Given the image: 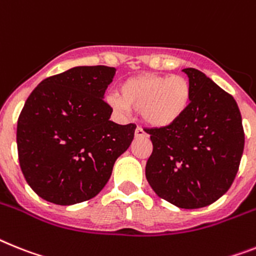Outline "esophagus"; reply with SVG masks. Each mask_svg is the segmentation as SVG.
Returning a JSON list of instances; mask_svg holds the SVG:
<instances>
[{
	"label": "esophagus",
	"mask_w": 256,
	"mask_h": 256,
	"mask_svg": "<svg viewBox=\"0 0 256 256\" xmlns=\"http://www.w3.org/2000/svg\"><path fill=\"white\" fill-rule=\"evenodd\" d=\"M142 136H147V132L142 128H135V138H142Z\"/></svg>",
	"instance_id": "34e87169"
}]
</instances>
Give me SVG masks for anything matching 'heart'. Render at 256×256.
Instances as JSON below:
<instances>
[{
    "instance_id": "heart-1",
    "label": "heart",
    "mask_w": 256,
    "mask_h": 256,
    "mask_svg": "<svg viewBox=\"0 0 256 256\" xmlns=\"http://www.w3.org/2000/svg\"><path fill=\"white\" fill-rule=\"evenodd\" d=\"M106 102L121 114L132 109L140 112L143 121L151 128H169L188 112L191 84L182 75H135L120 86V95H109Z\"/></svg>"
}]
</instances>
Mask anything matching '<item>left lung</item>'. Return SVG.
Wrapping results in <instances>:
<instances>
[{"label":"left lung","instance_id":"8db88e82","mask_svg":"<svg viewBox=\"0 0 256 256\" xmlns=\"http://www.w3.org/2000/svg\"><path fill=\"white\" fill-rule=\"evenodd\" d=\"M182 72L191 84L190 106L174 124L146 132L154 144L146 178L160 198L194 210L212 204L229 190L244 134L233 96L196 68Z\"/></svg>","mask_w":256,"mask_h":256}]
</instances>
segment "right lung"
I'll use <instances>...</instances> for the list:
<instances>
[{"label":"right lung","instance_id":"add662e5","mask_svg":"<svg viewBox=\"0 0 256 256\" xmlns=\"http://www.w3.org/2000/svg\"><path fill=\"white\" fill-rule=\"evenodd\" d=\"M114 74L76 66L44 79L27 98L16 126L19 164L44 200L72 206L96 196L132 144L136 126L110 121L104 102Z\"/></svg>","mask_w":256,"mask_h":256}]
</instances>
